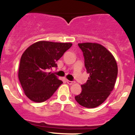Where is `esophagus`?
I'll return each mask as SVG.
<instances>
[{
	"mask_svg": "<svg viewBox=\"0 0 135 135\" xmlns=\"http://www.w3.org/2000/svg\"><path fill=\"white\" fill-rule=\"evenodd\" d=\"M66 82H67V84H69V85H72V84H74V81H70V80H66Z\"/></svg>",
	"mask_w": 135,
	"mask_h": 135,
	"instance_id": "1",
	"label": "esophagus"
}]
</instances>
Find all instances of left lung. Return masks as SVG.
Segmentation results:
<instances>
[{"label":"left lung","instance_id":"obj_1","mask_svg":"<svg viewBox=\"0 0 135 135\" xmlns=\"http://www.w3.org/2000/svg\"><path fill=\"white\" fill-rule=\"evenodd\" d=\"M83 52L86 72V83L81 85V92L75 97L78 104L85 108L100 105L113 90L118 76V65L112 54L97 43L78 44Z\"/></svg>","mask_w":135,"mask_h":135}]
</instances>
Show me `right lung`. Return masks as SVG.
Segmentation results:
<instances>
[{"label":"right lung","instance_id":"right-lung-1","mask_svg":"<svg viewBox=\"0 0 135 135\" xmlns=\"http://www.w3.org/2000/svg\"><path fill=\"white\" fill-rule=\"evenodd\" d=\"M71 43L39 41L30 46L21 57L18 77L26 96L36 103L50 99L62 81L54 73H47Z\"/></svg>","mask_w":135,"mask_h":135}]
</instances>
